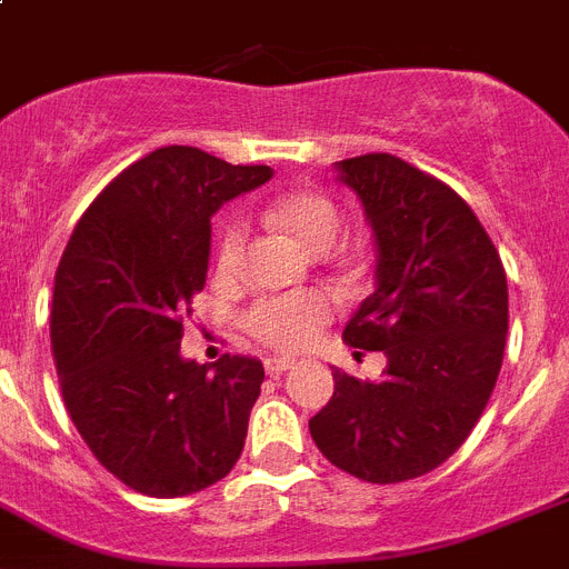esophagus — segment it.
<instances>
[{
	"instance_id": "34e87169",
	"label": "esophagus",
	"mask_w": 569,
	"mask_h": 569,
	"mask_svg": "<svg viewBox=\"0 0 569 569\" xmlns=\"http://www.w3.org/2000/svg\"><path fill=\"white\" fill-rule=\"evenodd\" d=\"M291 367H295V363L286 358H266V375H269V378H280V375L289 372Z\"/></svg>"
}]
</instances>
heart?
<instances>
[{
    "label": "heart",
    "mask_w": 569,
    "mask_h": 569,
    "mask_svg": "<svg viewBox=\"0 0 569 569\" xmlns=\"http://www.w3.org/2000/svg\"><path fill=\"white\" fill-rule=\"evenodd\" d=\"M269 217L286 234H291L306 251H326L340 234V209L318 191H295L269 209ZM249 220L240 211L226 217L217 243V269L234 271L243 263ZM332 318V300L323 291H291L269 295L246 309V332L271 349L295 352L312 343L323 323Z\"/></svg>",
    "instance_id": "1"
}]
</instances>
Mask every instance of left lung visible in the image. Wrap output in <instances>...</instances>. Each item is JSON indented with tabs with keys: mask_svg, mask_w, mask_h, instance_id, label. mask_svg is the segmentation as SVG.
<instances>
[{
	"mask_svg": "<svg viewBox=\"0 0 569 569\" xmlns=\"http://www.w3.org/2000/svg\"><path fill=\"white\" fill-rule=\"evenodd\" d=\"M378 246L375 291L346 323L355 349L387 355L380 380L335 369V392L309 421L329 461L369 483L441 467L496 389L507 343V274L467 202L392 154L340 160Z\"/></svg>",
	"mask_w": 569,
	"mask_h": 569,
	"instance_id": "left-lung-1",
	"label": "left lung"
}]
</instances>
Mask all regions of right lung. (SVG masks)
<instances>
[{
    "instance_id": "right-lung-1",
    "label": "right lung",
    "mask_w": 569,
    "mask_h": 569,
    "mask_svg": "<svg viewBox=\"0 0 569 569\" xmlns=\"http://www.w3.org/2000/svg\"><path fill=\"white\" fill-rule=\"evenodd\" d=\"M269 177L157 148L108 182L62 251L51 306L62 401L93 458L142 496L206 490L243 452L263 363L223 355L200 367L180 340L206 286L211 214Z\"/></svg>"
}]
</instances>
